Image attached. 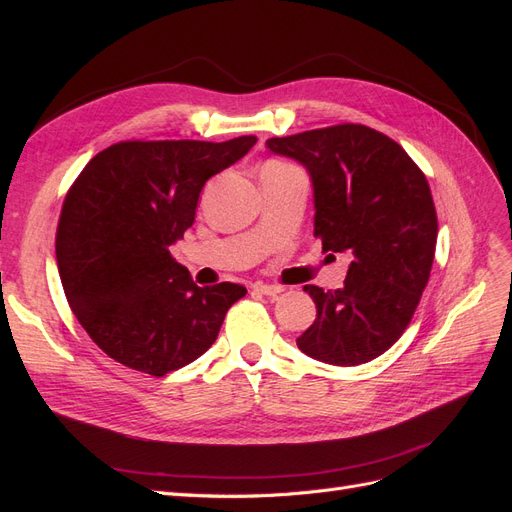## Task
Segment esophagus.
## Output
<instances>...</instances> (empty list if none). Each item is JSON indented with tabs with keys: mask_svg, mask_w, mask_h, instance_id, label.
<instances>
[{
	"mask_svg": "<svg viewBox=\"0 0 512 512\" xmlns=\"http://www.w3.org/2000/svg\"><path fill=\"white\" fill-rule=\"evenodd\" d=\"M254 290L260 292V294H265V297H277V294L284 292L282 286H275V284H256Z\"/></svg>",
	"mask_w": 512,
	"mask_h": 512,
	"instance_id": "esophagus-1",
	"label": "esophagus"
}]
</instances>
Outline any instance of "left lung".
Segmentation results:
<instances>
[{"mask_svg":"<svg viewBox=\"0 0 512 512\" xmlns=\"http://www.w3.org/2000/svg\"><path fill=\"white\" fill-rule=\"evenodd\" d=\"M267 147L309 170L322 250L352 254L344 288H303L318 314L299 350L344 367L376 359L408 329L429 282L438 215L425 173L363 123L275 136Z\"/></svg>","mask_w":512,"mask_h":512,"instance_id":"left-lung-1","label":"left lung"}]
</instances>
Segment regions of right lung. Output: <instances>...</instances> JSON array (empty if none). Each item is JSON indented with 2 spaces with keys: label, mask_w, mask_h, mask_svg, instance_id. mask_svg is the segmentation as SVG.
Segmentation results:
<instances>
[{
  "label": "right lung",
  "mask_w": 512,
  "mask_h": 512,
  "mask_svg": "<svg viewBox=\"0 0 512 512\" xmlns=\"http://www.w3.org/2000/svg\"><path fill=\"white\" fill-rule=\"evenodd\" d=\"M254 143L121 141L70 185L55 235L61 286L81 327L117 363L160 378L196 361L247 294L228 282L196 286L168 247L194 224L207 179Z\"/></svg>",
  "instance_id": "1"
}]
</instances>
